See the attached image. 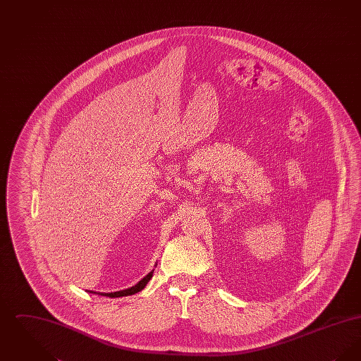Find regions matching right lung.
<instances>
[{
  "instance_id": "obj_1",
  "label": "right lung",
  "mask_w": 361,
  "mask_h": 361,
  "mask_svg": "<svg viewBox=\"0 0 361 361\" xmlns=\"http://www.w3.org/2000/svg\"><path fill=\"white\" fill-rule=\"evenodd\" d=\"M153 277V272H150L149 275L145 276L137 284H135L134 287H131V288H127V290H123V291L118 292H109V293H104V292H99V295H103V296H109V298H121V296H127V295H134V293H137V292L142 291L145 287H146V284L149 283V280ZM93 293H97V292H93Z\"/></svg>"
}]
</instances>
